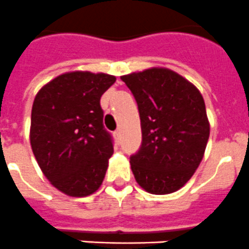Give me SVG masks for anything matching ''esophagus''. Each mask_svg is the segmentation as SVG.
I'll use <instances>...</instances> for the list:
<instances>
[{
  "mask_svg": "<svg viewBox=\"0 0 249 249\" xmlns=\"http://www.w3.org/2000/svg\"><path fill=\"white\" fill-rule=\"evenodd\" d=\"M113 136H114V138H116V140H120L121 138V132H120V129H117V131H114L113 132Z\"/></svg>",
  "mask_w": 249,
  "mask_h": 249,
  "instance_id": "1",
  "label": "esophagus"
}]
</instances>
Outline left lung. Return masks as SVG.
Instances as JSON below:
<instances>
[{"label": "left lung", "instance_id": "left-lung-1", "mask_svg": "<svg viewBox=\"0 0 249 249\" xmlns=\"http://www.w3.org/2000/svg\"><path fill=\"white\" fill-rule=\"evenodd\" d=\"M135 96L142 146L131 157L136 182L152 195L181 190L203 160L210 121L199 89L166 67L121 76Z\"/></svg>", "mask_w": 249, "mask_h": 249}]
</instances>
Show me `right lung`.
I'll use <instances>...</instances> for the list:
<instances>
[{
  "mask_svg": "<svg viewBox=\"0 0 249 249\" xmlns=\"http://www.w3.org/2000/svg\"><path fill=\"white\" fill-rule=\"evenodd\" d=\"M116 77L89 71L59 74L37 92L31 112L30 142L50 183L71 197L101 187L113 155L103 127L101 96Z\"/></svg>",
  "mask_w": 249,
  "mask_h": 249,
  "instance_id": "add662e5",
  "label": "right lung"
}]
</instances>
